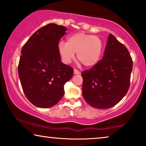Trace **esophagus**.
<instances>
[{"instance_id":"obj_1","label":"esophagus","mask_w":146,"mask_h":146,"mask_svg":"<svg viewBox=\"0 0 146 146\" xmlns=\"http://www.w3.org/2000/svg\"><path fill=\"white\" fill-rule=\"evenodd\" d=\"M74 74H80V71L78 70L74 69Z\"/></svg>"}]
</instances>
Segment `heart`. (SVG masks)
Here are the masks:
<instances>
[{
	"label": "heart",
	"mask_w": 146,
	"mask_h": 146,
	"mask_svg": "<svg viewBox=\"0 0 146 146\" xmlns=\"http://www.w3.org/2000/svg\"><path fill=\"white\" fill-rule=\"evenodd\" d=\"M103 43L96 36L79 32L70 35L66 43L60 42L58 51L62 62L70 64L76 53L77 59L86 67L97 64L101 58Z\"/></svg>",
	"instance_id": "obj_1"
}]
</instances>
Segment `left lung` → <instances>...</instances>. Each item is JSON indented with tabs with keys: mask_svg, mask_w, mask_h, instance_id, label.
Returning a JSON list of instances; mask_svg holds the SVG:
<instances>
[{
	"mask_svg": "<svg viewBox=\"0 0 146 146\" xmlns=\"http://www.w3.org/2000/svg\"><path fill=\"white\" fill-rule=\"evenodd\" d=\"M132 68L128 50L110 33L102 60L81 74L86 103L101 109L117 105L129 88Z\"/></svg>",
	"mask_w": 146,
	"mask_h": 146,
	"instance_id": "1",
	"label": "left lung"
}]
</instances>
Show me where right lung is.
I'll return each mask as SVG.
<instances>
[{
  "instance_id": "obj_1",
  "label": "right lung",
  "mask_w": 146,
  "mask_h": 146,
  "mask_svg": "<svg viewBox=\"0 0 146 146\" xmlns=\"http://www.w3.org/2000/svg\"><path fill=\"white\" fill-rule=\"evenodd\" d=\"M66 30L50 23L35 32L22 48L19 76L26 97L37 107L58 103L64 94V84L73 76V68L62 63L58 51Z\"/></svg>"
}]
</instances>
